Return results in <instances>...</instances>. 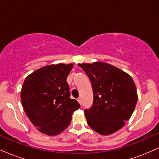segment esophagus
<instances>
[{"instance_id":"obj_1","label":"esophagus","mask_w":159,"mask_h":159,"mask_svg":"<svg viewBox=\"0 0 159 159\" xmlns=\"http://www.w3.org/2000/svg\"><path fill=\"white\" fill-rule=\"evenodd\" d=\"M77 100H78V103H79V104H80V105H81V98H78Z\"/></svg>"}]
</instances>
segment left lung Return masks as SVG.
Wrapping results in <instances>:
<instances>
[{"instance_id": "1", "label": "left lung", "mask_w": 159, "mask_h": 159, "mask_svg": "<svg viewBox=\"0 0 159 159\" xmlns=\"http://www.w3.org/2000/svg\"><path fill=\"white\" fill-rule=\"evenodd\" d=\"M78 65L88 75L93 91L92 107L84 110L88 125L102 135L120 130L131 117L138 102L132 77L104 62Z\"/></svg>"}]
</instances>
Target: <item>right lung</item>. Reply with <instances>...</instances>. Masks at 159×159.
Segmentation results:
<instances>
[{"label": "right lung", "instance_id": "add662e5", "mask_svg": "<svg viewBox=\"0 0 159 159\" xmlns=\"http://www.w3.org/2000/svg\"><path fill=\"white\" fill-rule=\"evenodd\" d=\"M70 64L43 66L25 78L21 90L24 110L34 126L43 134L57 135L70 123L72 115L80 107L77 100L69 98L67 76Z\"/></svg>", "mask_w": 159, "mask_h": 159}]
</instances>
